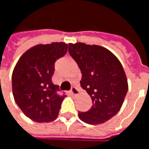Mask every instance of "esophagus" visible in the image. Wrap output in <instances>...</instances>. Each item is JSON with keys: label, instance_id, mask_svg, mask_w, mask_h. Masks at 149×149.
<instances>
[{"label": "esophagus", "instance_id": "obj_1", "mask_svg": "<svg viewBox=\"0 0 149 149\" xmlns=\"http://www.w3.org/2000/svg\"><path fill=\"white\" fill-rule=\"evenodd\" d=\"M71 93H72V94H73V95H77V94L80 93V91H79V89L77 87H73L71 89Z\"/></svg>", "mask_w": 149, "mask_h": 149}]
</instances>
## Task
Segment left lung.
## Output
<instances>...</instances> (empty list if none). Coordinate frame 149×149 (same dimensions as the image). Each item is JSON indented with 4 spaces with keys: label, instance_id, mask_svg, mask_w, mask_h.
Returning a JSON list of instances; mask_svg holds the SVG:
<instances>
[{
    "label": "left lung",
    "instance_id": "left-lung-1",
    "mask_svg": "<svg viewBox=\"0 0 149 149\" xmlns=\"http://www.w3.org/2000/svg\"><path fill=\"white\" fill-rule=\"evenodd\" d=\"M68 52L81 72V87L91 97L93 106L78 113L84 123L97 125L118 113L128 89L124 69L108 49L81 42L70 43Z\"/></svg>",
    "mask_w": 149,
    "mask_h": 149
}]
</instances>
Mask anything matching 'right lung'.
Masks as SVG:
<instances>
[{"mask_svg":"<svg viewBox=\"0 0 149 149\" xmlns=\"http://www.w3.org/2000/svg\"><path fill=\"white\" fill-rule=\"evenodd\" d=\"M68 44H38L28 49L16 62L12 72V93L23 113L36 123L56 118L66 96L56 93L52 81L55 62L68 52Z\"/></svg>","mask_w":149,"mask_h":149,"instance_id":"1","label":"right lung"}]
</instances>
